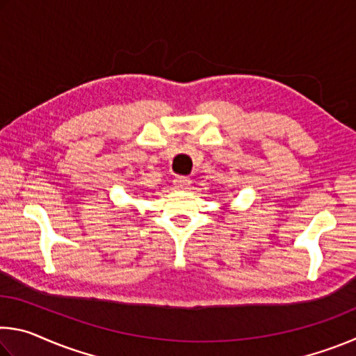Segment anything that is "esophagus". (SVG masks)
Listing matches in <instances>:
<instances>
[{
  "instance_id": "obj_1",
  "label": "esophagus",
  "mask_w": 356,
  "mask_h": 356,
  "mask_svg": "<svg viewBox=\"0 0 356 356\" xmlns=\"http://www.w3.org/2000/svg\"><path fill=\"white\" fill-rule=\"evenodd\" d=\"M190 184H191V180L186 176H177L176 179H174V186L179 190H186L190 186Z\"/></svg>"
}]
</instances>
